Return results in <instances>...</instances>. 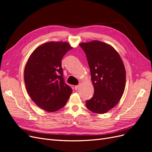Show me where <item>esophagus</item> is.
I'll list each match as a JSON object with an SVG mask.
<instances>
[{"label":"esophagus","mask_w":152,"mask_h":152,"mask_svg":"<svg viewBox=\"0 0 152 152\" xmlns=\"http://www.w3.org/2000/svg\"><path fill=\"white\" fill-rule=\"evenodd\" d=\"M79 86H80L79 85H77V86H75L74 87V88H75V90H77L78 89H79Z\"/></svg>","instance_id":"1"}]
</instances>
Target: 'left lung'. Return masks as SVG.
<instances>
[{
	"instance_id": "1",
	"label": "left lung",
	"mask_w": 152,
	"mask_h": 152,
	"mask_svg": "<svg viewBox=\"0 0 152 152\" xmlns=\"http://www.w3.org/2000/svg\"><path fill=\"white\" fill-rule=\"evenodd\" d=\"M79 45L86 53L94 89L86 107L95 113H104L115 107L124 94L126 75L123 61L117 50L107 43L93 40Z\"/></svg>"
}]
</instances>
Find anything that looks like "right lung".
<instances>
[{
	"label": "right lung",
	"instance_id": "1",
	"mask_svg": "<svg viewBox=\"0 0 152 152\" xmlns=\"http://www.w3.org/2000/svg\"><path fill=\"white\" fill-rule=\"evenodd\" d=\"M66 42H48L31 54L24 70L26 89L32 101L49 112H56L66 103L72 89L65 83L61 59L72 49Z\"/></svg>",
	"mask_w": 152,
	"mask_h": 152
}]
</instances>
